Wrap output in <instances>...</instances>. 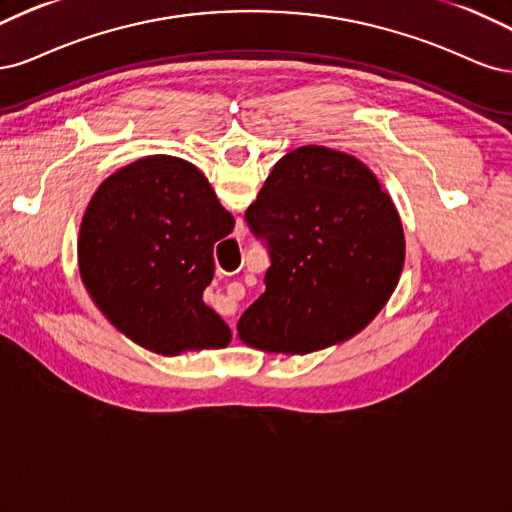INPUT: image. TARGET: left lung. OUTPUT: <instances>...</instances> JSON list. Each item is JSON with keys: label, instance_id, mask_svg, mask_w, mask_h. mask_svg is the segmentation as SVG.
Returning <instances> with one entry per match:
<instances>
[{"label": "left lung", "instance_id": "obj_1", "mask_svg": "<svg viewBox=\"0 0 512 512\" xmlns=\"http://www.w3.org/2000/svg\"><path fill=\"white\" fill-rule=\"evenodd\" d=\"M268 244L266 291L238 321L259 351L306 355L359 334L383 310L404 266L391 197L353 155L302 146L276 161L246 210Z\"/></svg>", "mask_w": 512, "mask_h": 512}]
</instances>
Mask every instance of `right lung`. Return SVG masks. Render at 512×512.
Here are the masks:
<instances>
[{"instance_id": "1", "label": "right lung", "mask_w": 512, "mask_h": 512, "mask_svg": "<svg viewBox=\"0 0 512 512\" xmlns=\"http://www.w3.org/2000/svg\"><path fill=\"white\" fill-rule=\"evenodd\" d=\"M234 217L193 163L151 155L97 187L78 232V268L95 306L159 355L223 349L225 321L204 304L214 244Z\"/></svg>"}]
</instances>
